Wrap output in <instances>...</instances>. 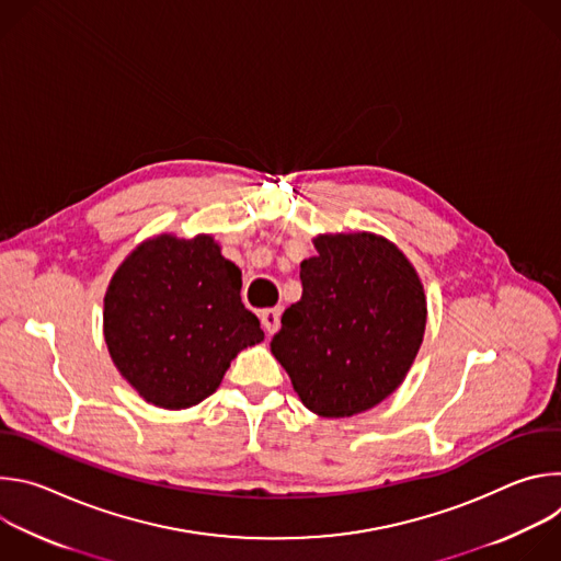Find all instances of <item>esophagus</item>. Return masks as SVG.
I'll list each match as a JSON object with an SVG mask.
<instances>
[{
    "label": "esophagus",
    "instance_id": "34e87169",
    "mask_svg": "<svg viewBox=\"0 0 561 561\" xmlns=\"http://www.w3.org/2000/svg\"><path fill=\"white\" fill-rule=\"evenodd\" d=\"M279 314H282L279 308H266L260 312L262 329L266 331V335H273L279 329Z\"/></svg>",
    "mask_w": 561,
    "mask_h": 561
}]
</instances>
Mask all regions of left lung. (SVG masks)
Here are the masks:
<instances>
[{"mask_svg":"<svg viewBox=\"0 0 561 561\" xmlns=\"http://www.w3.org/2000/svg\"><path fill=\"white\" fill-rule=\"evenodd\" d=\"M301 262V299L271 342L301 404L322 417L364 413L394 392L426 329L417 271L386 237L317 234Z\"/></svg>","mask_w":561,"mask_h":561,"instance_id":"1","label":"left lung"}]
</instances>
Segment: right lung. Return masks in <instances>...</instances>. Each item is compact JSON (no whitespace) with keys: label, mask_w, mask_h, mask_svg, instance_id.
Returning <instances> with one entry per match:
<instances>
[{"label":"right lung","mask_w":561,"mask_h":561,"mask_svg":"<svg viewBox=\"0 0 561 561\" xmlns=\"http://www.w3.org/2000/svg\"><path fill=\"white\" fill-rule=\"evenodd\" d=\"M239 290L242 271L210 234L146 239L104 297L113 364L148 404L182 411L204 402L237 353L264 340Z\"/></svg>","instance_id":"right-lung-1"}]
</instances>
